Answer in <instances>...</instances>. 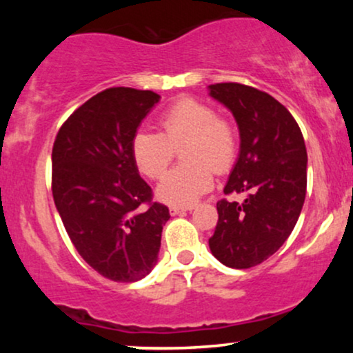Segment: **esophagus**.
Returning <instances> with one entry per match:
<instances>
[{"mask_svg":"<svg viewBox=\"0 0 353 353\" xmlns=\"http://www.w3.org/2000/svg\"><path fill=\"white\" fill-rule=\"evenodd\" d=\"M194 208L192 205H188V208H179V205H172V208H169V212H171V216H179V214H184V212H190Z\"/></svg>","mask_w":353,"mask_h":353,"instance_id":"obj_1","label":"esophagus"}]
</instances>
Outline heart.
Returning <instances> with one entry per match:
<instances>
[{
  "mask_svg": "<svg viewBox=\"0 0 353 353\" xmlns=\"http://www.w3.org/2000/svg\"><path fill=\"white\" fill-rule=\"evenodd\" d=\"M163 132L139 129L132 137V157L148 177H159L182 148L188 163L165 172L156 194L171 205H190L214 184L216 172H228L237 156V136L225 119L209 104L194 98H182L161 116Z\"/></svg>",
  "mask_w": 353,
  "mask_h": 353,
  "instance_id": "obj_1",
  "label": "heart"
}]
</instances>
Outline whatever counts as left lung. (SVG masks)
<instances>
[{"instance_id":"8db88e82","label":"left lung","mask_w":353,"mask_h":353,"mask_svg":"<svg viewBox=\"0 0 353 353\" xmlns=\"http://www.w3.org/2000/svg\"><path fill=\"white\" fill-rule=\"evenodd\" d=\"M208 89L232 112L241 136L224 192L245 194L244 202H217L209 247L224 265L249 269L277 252L297 224L307 190L305 143L292 114L267 92L239 83Z\"/></svg>"}]
</instances>
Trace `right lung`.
<instances>
[{
  "mask_svg": "<svg viewBox=\"0 0 353 353\" xmlns=\"http://www.w3.org/2000/svg\"><path fill=\"white\" fill-rule=\"evenodd\" d=\"M152 91L109 88L61 125L52 145V197L81 257L114 282H136L157 264L169 209L151 202L132 137L159 103Z\"/></svg>",
  "mask_w": 353,
  "mask_h": 353,
  "instance_id": "obj_1",
  "label": "right lung"
}]
</instances>
